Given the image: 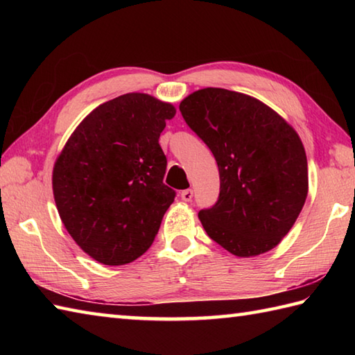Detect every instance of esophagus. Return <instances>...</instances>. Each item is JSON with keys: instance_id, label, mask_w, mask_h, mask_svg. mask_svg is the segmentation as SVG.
Segmentation results:
<instances>
[{"instance_id": "1", "label": "esophagus", "mask_w": 355, "mask_h": 355, "mask_svg": "<svg viewBox=\"0 0 355 355\" xmlns=\"http://www.w3.org/2000/svg\"><path fill=\"white\" fill-rule=\"evenodd\" d=\"M180 197H182L183 201H191L192 197H193V191H192V189L182 191V193H180Z\"/></svg>"}]
</instances>
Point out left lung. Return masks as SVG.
<instances>
[{
	"label": "left lung",
	"mask_w": 355,
	"mask_h": 355,
	"mask_svg": "<svg viewBox=\"0 0 355 355\" xmlns=\"http://www.w3.org/2000/svg\"><path fill=\"white\" fill-rule=\"evenodd\" d=\"M220 171L216 205L200 210L207 235L250 258L290 232L308 195V163L299 134L268 105L244 93L202 88L180 103Z\"/></svg>",
	"instance_id": "8db88e82"
}]
</instances>
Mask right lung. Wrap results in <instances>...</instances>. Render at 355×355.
Returning <instances> with one entry per match:
<instances>
[{"label":"right lung","instance_id":"right-lung-1","mask_svg":"<svg viewBox=\"0 0 355 355\" xmlns=\"http://www.w3.org/2000/svg\"><path fill=\"white\" fill-rule=\"evenodd\" d=\"M172 103L145 93L105 102L82 120L53 166V197L67 232L103 266H125L154 243L175 192L163 183L158 139Z\"/></svg>","mask_w":355,"mask_h":355}]
</instances>
